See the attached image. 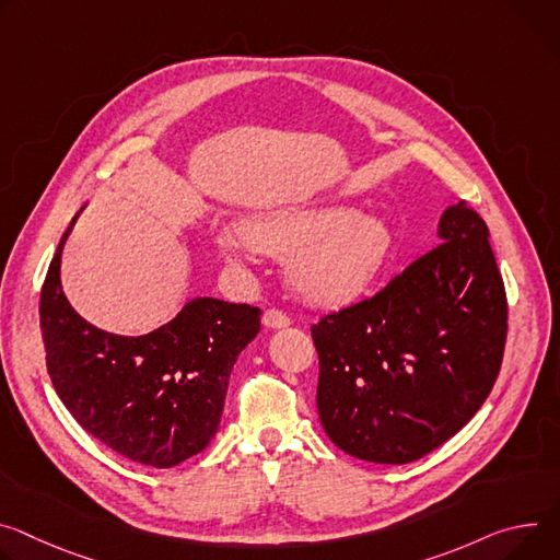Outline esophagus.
Masks as SVG:
<instances>
[{"label":"esophagus","mask_w":560,"mask_h":560,"mask_svg":"<svg viewBox=\"0 0 560 560\" xmlns=\"http://www.w3.org/2000/svg\"><path fill=\"white\" fill-rule=\"evenodd\" d=\"M261 322H264L266 328H288V326H290V317H288L285 313L277 311V308L266 311L264 317H261Z\"/></svg>","instance_id":"esophagus-1"}]
</instances>
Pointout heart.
<instances>
[{"label": "heart", "mask_w": 560, "mask_h": 560, "mask_svg": "<svg viewBox=\"0 0 560 560\" xmlns=\"http://www.w3.org/2000/svg\"><path fill=\"white\" fill-rule=\"evenodd\" d=\"M243 241L272 257L290 259L288 279L296 294L322 308L358 301L390 261L395 236L386 219L348 206L285 208L257 214L241 225ZM225 259L238 257V243L217 234Z\"/></svg>", "instance_id": "obj_1"}]
</instances>
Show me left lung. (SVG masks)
<instances>
[{
	"mask_svg": "<svg viewBox=\"0 0 560 560\" xmlns=\"http://www.w3.org/2000/svg\"><path fill=\"white\" fill-rule=\"evenodd\" d=\"M438 247L377 294L313 326L317 409L348 455L406 465L460 431L498 377L506 296L485 221L442 212Z\"/></svg>",
	"mask_w": 560,
	"mask_h": 560,
	"instance_id": "obj_1",
	"label": "left lung"
}]
</instances>
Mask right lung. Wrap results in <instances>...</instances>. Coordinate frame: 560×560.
<instances>
[{"label": "right lung", "instance_id": "1", "mask_svg": "<svg viewBox=\"0 0 560 560\" xmlns=\"http://www.w3.org/2000/svg\"><path fill=\"white\" fill-rule=\"evenodd\" d=\"M75 221L78 214L60 238L39 296L50 382L93 438L133 463L176 467L217 435L230 373L257 337L261 311L196 296L147 335L100 330L62 292V249Z\"/></svg>", "mask_w": 560, "mask_h": 560}]
</instances>
